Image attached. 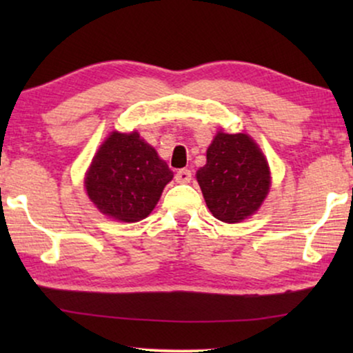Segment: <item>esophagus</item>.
Returning a JSON list of instances; mask_svg holds the SVG:
<instances>
[{
    "label": "esophagus",
    "instance_id": "1",
    "mask_svg": "<svg viewBox=\"0 0 353 353\" xmlns=\"http://www.w3.org/2000/svg\"><path fill=\"white\" fill-rule=\"evenodd\" d=\"M192 178V173L191 170H188V168H181V170H178L175 173V180L178 183H190Z\"/></svg>",
    "mask_w": 353,
    "mask_h": 353
}]
</instances>
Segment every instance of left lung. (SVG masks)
I'll use <instances>...</instances> for the list:
<instances>
[{"label":"left lung","mask_w":353,"mask_h":353,"mask_svg":"<svg viewBox=\"0 0 353 353\" xmlns=\"http://www.w3.org/2000/svg\"><path fill=\"white\" fill-rule=\"evenodd\" d=\"M196 178L209 210L225 223L252 215L270 190L268 163L244 133H216L207 149V163Z\"/></svg>","instance_id":"left-lung-1"}]
</instances>
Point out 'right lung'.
<instances>
[{"label": "right lung", "instance_id": "right-lung-1", "mask_svg": "<svg viewBox=\"0 0 353 353\" xmlns=\"http://www.w3.org/2000/svg\"><path fill=\"white\" fill-rule=\"evenodd\" d=\"M172 178L167 163L137 132H114L96 152L85 186L103 214L130 223L151 214Z\"/></svg>", "mask_w": 353, "mask_h": 353}]
</instances>
